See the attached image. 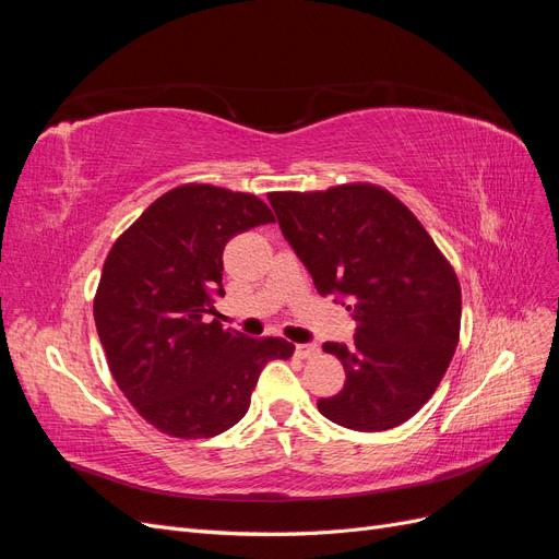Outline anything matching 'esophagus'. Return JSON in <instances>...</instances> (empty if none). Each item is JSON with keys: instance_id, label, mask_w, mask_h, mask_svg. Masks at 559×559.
<instances>
[{"instance_id": "1", "label": "esophagus", "mask_w": 559, "mask_h": 559, "mask_svg": "<svg viewBox=\"0 0 559 559\" xmlns=\"http://www.w3.org/2000/svg\"><path fill=\"white\" fill-rule=\"evenodd\" d=\"M319 354L317 345H296V357L298 359H312Z\"/></svg>"}]
</instances>
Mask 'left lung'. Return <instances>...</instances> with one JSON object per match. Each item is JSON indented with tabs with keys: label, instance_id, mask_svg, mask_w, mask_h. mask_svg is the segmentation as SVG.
I'll list each match as a JSON object with an SVG mask.
<instances>
[{
	"label": "left lung",
	"instance_id": "left-lung-1",
	"mask_svg": "<svg viewBox=\"0 0 559 559\" xmlns=\"http://www.w3.org/2000/svg\"><path fill=\"white\" fill-rule=\"evenodd\" d=\"M282 235L321 296L341 294L354 343H326L345 384L317 408L354 431H386L425 405L460 343L462 289L403 202L376 183L267 193Z\"/></svg>",
	"mask_w": 559,
	"mask_h": 559
}]
</instances>
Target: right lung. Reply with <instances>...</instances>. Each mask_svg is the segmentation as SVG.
<instances>
[{
	"label": "right lung",
	"mask_w": 559,
	"mask_h": 559,
	"mask_svg": "<svg viewBox=\"0 0 559 559\" xmlns=\"http://www.w3.org/2000/svg\"><path fill=\"white\" fill-rule=\"evenodd\" d=\"M265 202L212 183H183L142 212L107 253L93 300L118 389L151 427L212 438L245 417L263 366L289 359L284 337H247L205 321L222 289L230 238L273 224Z\"/></svg>",
	"instance_id": "add662e5"
}]
</instances>
